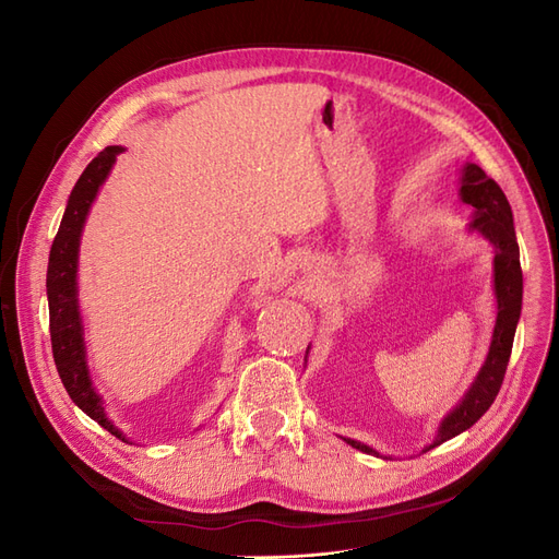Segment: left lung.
<instances>
[{
	"mask_svg": "<svg viewBox=\"0 0 559 559\" xmlns=\"http://www.w3.org/2000/svg\"><path fill=\"white\" fill-rule=\"evenodd\" d=\"M460 195L466 205L476 210V218H473L468 228L483 233L497 249L495 253L497 324H495L492 345H489L485 366L480 368L476 382L471 384L462 403L443 419V425L438 427L436 441L429 448H425V452L450 441V438L460 436L462 431L476 425V421L489 411V405L495 403L506 376V366H509V359H511L515 326L522 310L520 249L515 240L513 212H511L509 200H506L499 183L495 179H489L480 167L473 163L464 167ZM345 441L361 452L378 454L373 448H368L359 441H352V438H345Z\"/></svg>",
	"mask_w": 559,
	"mask_h": 559,
	"instance_id": "left-lung-1",
	"label": "left lung"
}]
</instances>
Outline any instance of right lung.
<instances>
[{
	"label": "right lung",
	"mask_w": 559,
	"mask_h": 559,
	"mask_svg": "<svg viewBox=\"0 0 559 559\" xmlns=\"http://www.w3.org/2000/svg\"><path fill=\"white\" fill-rule=\"evenodd\" d=\"M121 151V146H107L99 151L72 189L53 247H50L46 292L50 317V347H53V361L67 394H70V399L79 408L91 419H95L99 427L126 441V436L118 431L105 415L103 401H99V394L93 389L86 366V349H83V326L76 302V261L81 230L83 224H86L88 210L99 191V186L107 179L111 165Z\"/></svg>",
	"instance_id": "right-lung-1"
}]
</instances>
